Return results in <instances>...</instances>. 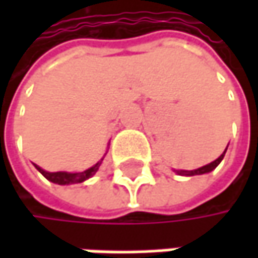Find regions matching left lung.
Instances as JSON below:
<instances>
[{"label": "left lung", "instance_id": "1", "mask_svg": "<svg viewBox=\"0 0 258 258\" xmlns=\"http://www.w3.org/2000/svg\"><path fill=\"white\" fill-rule=\"evenodd\" d=\"M226 151H227V148H226ZM226 151H224L215 161H212V163H209V164H206V166H203V167H200V169H197V170H178V173H179V175H185V176H194V175H203V173L212 172V170L221 163V160L224 158Z\"/></svg>", "mask_w": 258, "mask_h": 258}]
</instances>
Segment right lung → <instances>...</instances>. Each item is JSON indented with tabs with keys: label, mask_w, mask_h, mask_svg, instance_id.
I'll list each match as a JSON object with an SVG mask.
<instances>
[{
	"label": "right lung",
	"mask_w": 258,
	"mask_h": 258,
	"mask_svg": "<svg viewBox=\"0 0 258 258\" xmlns=\"http://www.w3.org/2000/svg\"><path fill=\"white\" fill-rule=\"evenodd\" d=\"M37 170L50 182L53 183H58V185H69V183H80L83 180H86L88 178H91L100 167V163H97L94 167L85 170V172H80V173H67V172H55V173H50V172H44L43 169H40L38 166H35Z\"/></svg>",
	"instance_id": "right-lung-1"
}]
</instances>
